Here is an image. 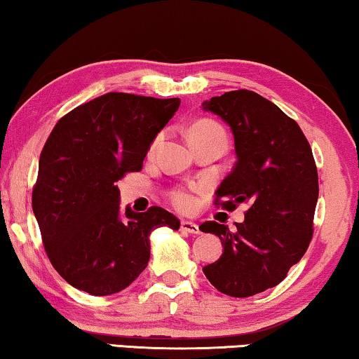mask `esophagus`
I'll list each match as a JSON object with an SVG mask.
<instances>
[{
    "label": "esophagus",
    "instance_id": "34e87169",
    "mask_svg": "<svg viewBox=\"0 0 359 359\" xmlns=\"http://www.w3.org/2000/svg\"><path fill=\"white\" fill-rule=\"evenodd\" d=\"M181 231H184V233H189V234L201 233L198 226L196 223H192V222H181Z\"/></svg>",
    "mask_w": 359,
    "mask_h": 359
}]
</instances>
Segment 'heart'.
<instances>
[{
    "instance_id": "b5f03b06",
    "label": "heart",
    "mask_w": 359,
    "mask_h": 359,
    "mask_svg": "<svg viewBox=\"0 0 359 359\" xmlns=\"http://www.w3.org/2000/svg\"><path fill=\"white\" fill-rule=\"evenodd\" d=\"M187 137H218V140H223L226 142V135L223 128L217 123L208 122V120H202V122H197L187 130ZM158 140L154 141L152 149L157 146ZM170 198H172L173 205L181 208V210H189L196 205V197L192 194V189H186V187H178L170 192Z\"/></svg>"
}]
</instances>
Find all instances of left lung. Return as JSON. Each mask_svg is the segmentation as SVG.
Here are the masks:
<instances>
[{"instance_id":"8db88e82","label":"left lung","mask_w":359,"mask_h":359,"mask_svg":"<svg viewBox=\"0 0 359 359\" xmlns=\"http://www.w3.org/2000/svg\"><path fill=\"white\" fill-rule=\"evenodd\" d=\"M234 136L237 162L218 186L226 210L247 202L236 229L217 222L198 226L219 237L223 253L203 266L215 289L252 297L285 279L310 245L319 186L311 147L295 120L263 96L237 90L203 101Z\"/></svg>"}]
</instances>
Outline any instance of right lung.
Wrapping results in <instances>:
<instances>
[{"label":"right lung","instance_id":"1","mask_svg":"<svg viewBox=\"0 0 359 359\" xmlns=\"http://www.w3.org/2000/svg\"><path fill=\"white\" fill-rule=\"evenodd\" d=\"M180 102L107 93L70 110L53 128L32 207L49 262L75 289L96 297L126 289L147 266L152 231L180 229V219L161 207L120 212L115 186L142 168Z\"/></svg>","mask_w":359,"mask_h":359}]
</instances>
